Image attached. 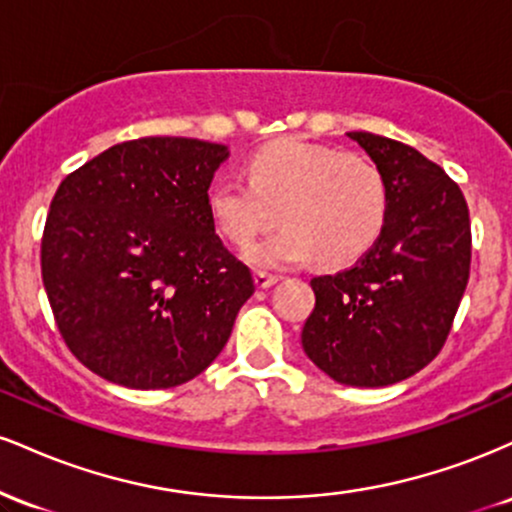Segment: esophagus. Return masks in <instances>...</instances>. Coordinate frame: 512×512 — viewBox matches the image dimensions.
Listing matches in <instances>:
<instances>
[{"mask_svg":"<svg viewBox=\"0 0 512 512\" xmlns=\"http://www.w3.org/2000/svg\"><path fill=\"white\" fill-rule=\"evenodd\" d=\"M276 281H279V276H276V274L255 272V284H257V289H269V286H274Z\"/></svg>","mask_w":512,"mask_h":512,"instance_id":"esophagus-1","label":"esophagus"}]
</instances>
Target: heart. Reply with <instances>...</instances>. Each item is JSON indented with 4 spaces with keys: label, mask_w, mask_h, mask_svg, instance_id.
Instances as JSON below:
<instances>
[{
    "label": "heart",
    "mask_w": 512,
    "mask_h": 512,
    "mask_svg": "<svg viewBox=\"0 0 512 512\" xmlns=\"http://www.w3.org/2000/svg\"><path fill=\"white\" fill-rule=\"evenodd\" d=\"M207 202L214 226L236 245L272 226L279 211L284 226L243 252L252 267H291L313 255L339 267L380 238L390 190L383 170L366 156L284 139L250 156L248 180H216Z\"/></svg>",
    "instance_id": "heart-1"
}]
</instances>
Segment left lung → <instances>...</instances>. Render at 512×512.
Listing matches in <instances>:
<instances>
[{"instance_id": "left-lung-1", "label": "left lung", "mask_w": 512, "mask_h": 512, "mask_svg": "<svg viewBox=\"0 0 512 512\" xmlns=\"http://www.w3.org/2000/svg\"><path fill=\"white\" fill-rule=\"evenodd\" d=\"M383 170L390 211L354 267L315 276L301 342L342 385L385 387L428 366L448 339L467 289L472 228L462 190L411 146L349 132Z\"/></svg>"}]
</instances>
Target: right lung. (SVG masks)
<instances>
[{
	"label": "right lung",
	"instance_id": "obj_1",
	"mask_svg": "<svg viewBox=\"0 0 512 512\" xmlns=\"http://www.w3.org/2000/svg\"><path fill=\"white\" fill-rule=\"evenodd\" d=\"M223 144L110 146L52 197L40 267L64 344L134 390L197 378L221 354L255 279L216 236L209 185Z\"/></svg>",
	"mask_w": 512,
	"mask_h": 512
}]
</instances>
